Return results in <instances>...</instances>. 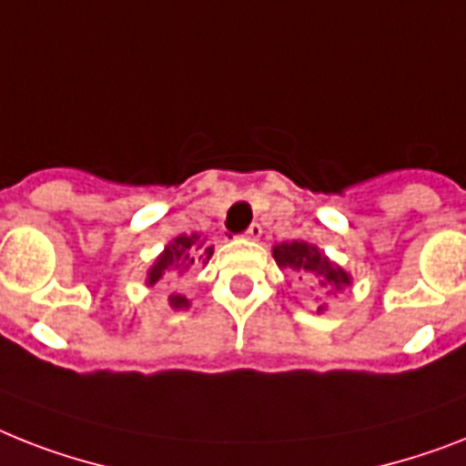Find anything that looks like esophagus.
<instances>
[{
    "mask_svg": "<svg viewBox=\"0 0 466 466\" xmlns=\"http://www.w3.org/2000/svg\"><path fill=\"white\" fill-rule=\"evenodd\" d=\"M260 234H263V227H260L258 222H253V225L244 232V237H246V239H251V241H258Z\"/></svg>",
    "mask_w": 466,
    "mask_h": 466,
    "instance_id": "34e87169",
    "label": "esophagus"
}]
</instances>
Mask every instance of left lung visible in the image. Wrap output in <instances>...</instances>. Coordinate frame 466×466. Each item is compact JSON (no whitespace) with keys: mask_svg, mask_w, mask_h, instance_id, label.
Returning <instances> with one entry per match:
<instances>
[{"mask_svg":"<svg viewBox=\"0 0 466 466\" xmlns=\"http://www.w3.org/2000/svg\"><path fill=\"white\" fill-rule=\"evenodd\" d=\"M272 258L278 260L279 268H292L297 272H309L328 289H344L351 285L350 272L335 266L328 256H323L319 246L306 244V241H285V244L272 246ZM323 306H319V313Z\"/></svg>","mask_w":466,"mask_h":466,"instance_id":"obj_1","label":"left lung"}]
</instances>
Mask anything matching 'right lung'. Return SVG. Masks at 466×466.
<instances>
[{"instance_id": "add662e5", "label": "right lung", "mask_w": 466, "mask_h": 466, "mask_svg": "<svg viewBox=\"0 0 466 466\" xmlns=\"http://www.w3.org/2000/svg\"><path fill=\"white\" fill-rule=\"evenodd\" d=\"M200 251L198 258L203 263L210 260L213 256V246H203L198 234H181L174 241H169L165 246V251L155 258V263L147 270L146 285H157L162 278H167V275H174V272H184L187 268H191L196 263V253ZM169 306L172 309H188V299L181 297V294H169Z\"/></svg>"}]
</instances>
